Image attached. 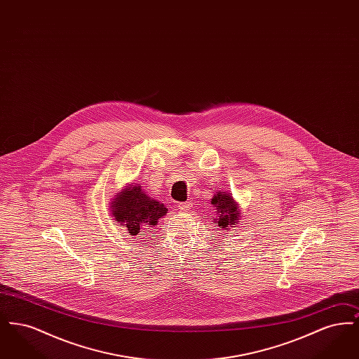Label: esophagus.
Masks as SVG:
<instances>
[{
    "instance_id": "esophagus-1",
    "label": "esophagus",
    "mask_w": 359,
    "mask_h": 359,
    "mask_svg": "<svg viewBox=\"0 0 359 359\" xmlns=\"http://www.w3.org/2000/svg\"><path fill=\"white\" fill-rule=\"evenodd\" d=\"M176 207H177V210H179V211H189V210H191V207H192V203H191V202L179 203Z\"/></svg>"
}]
</instances>
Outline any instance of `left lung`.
Wrapping results in <instances>:
<instances>
[{"label": "left lung", "mask_w": 359, "mask_h": 359, "mask_svg": "<svg viewBox=\"0 0 359 359\" xmlns=\"http://www.w3.org/2000/svg\"><path fill=\"white\" fill-rule=\"evenodd\" d=\"M210 202L217 210L215 211L217 218L215 219L212 218V221L218 223V227L221 230L229 231L230 227L238 226L241 211H239L238 203L234 201V198L231 196L230 192L218 191Z\"/></svg>", "instance_id": "1"}]
</instances>
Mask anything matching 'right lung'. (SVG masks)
<instances>
[{"label":"right lung","mask_w":359,"mask_h":359,"mask_svg":"<svg viewBox=\"0 0 359 359\" xmlns=\"http://www.w3.org/2000/svg\"><path fill=\"white\" fill-rule=\"evenodd\" d=\"M110 212L114 222L128 229L130 237L141 239L148 229L154 227L160 218L167 215L168 208L148 196L141 184L132 183L123 186L110 199Z\"/></svg>","instance_id":"1"}]
</instances>
